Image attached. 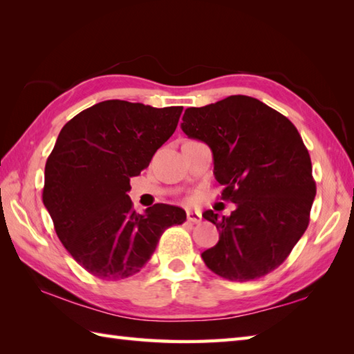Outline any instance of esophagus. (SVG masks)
I'll list each match as a JSON object with an SVG mask.
<instances>
[{
  "mask_svg": "<svg viewBox=\"0 0 354 354\" xmlns=\"http://www.w3.org/2000/svg\"><path fill=\"white\" fill-rule=\"evenodd\" d=\"M187 221H189L190 223H201V214L198 212H193V209H189L187 212Z\"/></svg>",
  "mask_w": 354,
  "mask_h": 354,
  "instance_id": "1",
  "label": "esophagus"
}]
</instances>
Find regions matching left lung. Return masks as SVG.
Wrapping results in <instances>:
<instances>
[{
    "label": "left lung",
    "instance_id": "left-lung-1",
    "mask_svg": "<svg viewBox=\"0 0 354 354\" xmlns=\"http://www.w3.org/2000/svg\"><path fill=\"white\" fill-rule=\"evenodd\" d=\"M181 127L212 149L221 199L236 204L230 217L202 214L219 231V242L202 252L205 265L230 281L272 272L307 230L317 194L301 135L289 118L248 95L185 109Z\"/></svg>",
    "mask_w": 354,
    "mask_h": 354
}]
</instances>
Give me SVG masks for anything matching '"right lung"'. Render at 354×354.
<instances>
[{
    "instance_id": "add662e5",
    "label": "right lung",
    "mask_w": 354,
    "mask_h": 354,
    "mask_svg": "<svg viewBox=\"0 0 354 354\" xmlns=\"http://www.w3.org/2000/svg\"><path fill=\"white\" fill-rule=\"evenodd\" d=\"M183 106L104 100L66 123L45 164L42 201L56 234L79 265L102 280L140 272L162 232L181 225L167 204L135 213L131 178L175 132Z\"/></svg>"
}]
</instances>
